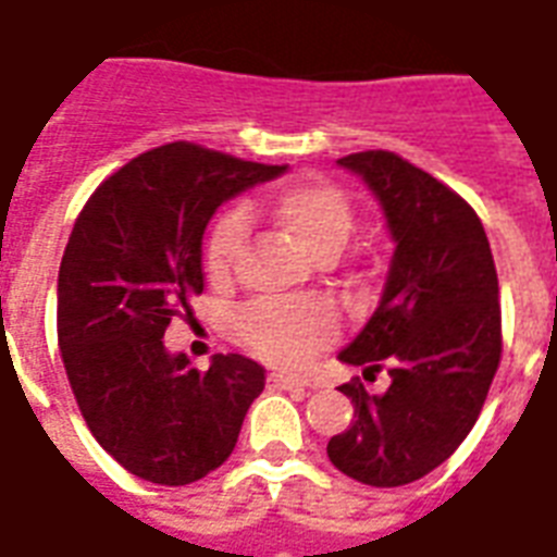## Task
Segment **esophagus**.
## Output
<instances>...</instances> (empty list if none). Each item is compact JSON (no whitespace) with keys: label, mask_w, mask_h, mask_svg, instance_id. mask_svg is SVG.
Wrapping results in <instances>:
<instances>
[{"label":"esophagus","mask_w":557,"mask_h":557,"mask_svg":"<svg viewBox=\"0 0 557 557\" xmlns=\"http://www.w3.org/2000/svg\"><path fill=\"white\" fill-rule=\"evenodd\" d=\"M267 383L270 388H278V392H296V388H308L306 380H299L294 373H282V371H273L267 376Z\"/></svg>","instance_id":"1"}]
</instances>
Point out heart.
<instances>
[{
	"label": "heart",
	"mask_w": 557,
	"mask_h": 557,
	"mask_svg": "<svg viewBox=\"0 0 557 557\" xmlns=\"http://www.w3.org/2000/svg\"><path fill=\"white\" fill-rule=\"evenodd\" d=\"M263 213L296 246L318 261L338 258L356 228V210L344 189L320 177H302L282 186ZM246 239V219L228 210L216 219L205 243V270L210 282H228ZM237 338L275 364H302L338 335V314L326 299H255L239 308Z\"/></svg>",
	"instance_id": "b5f03b06"
}]
</instances>
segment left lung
<instances>
[{"label": "left lung", "mask_w": 557, "mask_h": 557, "mask_svg": "<svg viewBox=\"0 0 557 557\" xmlns=\"http://www.w3.org/2000/svg\"><path fill=\"white\" fill-rule=\"evenodd\" d=\"M362 174L397 249L380 308L341 362L388 368L385 395L341 385L356 421L332 436V466L368 486H404L433 472L469 436L502 362V306L490 239L472 205L392 150H359Z\"/></svg>", "instance_id": "left-lung-1"}]
</instances>
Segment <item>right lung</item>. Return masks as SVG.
Here are the masks:
<instances>
[{
    "mask_svg": "<svg viewBox=\"0 0 557 557\" xmlns=\"http://www.w3.org/2000/svg\"><path fill=\"white\" fill-rule=\"evenodd\" d=\"M287 165L169 141L109 174L85 201L59 267V350L103 448L150 484L184 486L228 460L263 368L239 352L207 371L162 335L205 290L201 237L222 201Z\"/></svg>",
    "mask_w": 557,
    "mask_h": 557,
    "instance_id": "add662e5",
    "label": "right lung"
}]
</instances>
